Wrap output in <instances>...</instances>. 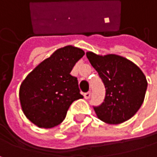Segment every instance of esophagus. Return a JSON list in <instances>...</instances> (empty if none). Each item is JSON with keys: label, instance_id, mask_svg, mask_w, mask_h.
Masks as SVG:
<instances>
[{"label": "esophagus", "instance_id": "34e87169", "mask_svg": "<svg viewBox=\"0 0 157 157\" xmlns=\"http://www.w3.org/2000/svg\"><path fill=\"white\" fill-rule=\"evenodd\" d=\"M90 91L84 93V98H85V99H90Z\"/></svg>", "mask_w": 157, "mask_h": 157}]
</instances>
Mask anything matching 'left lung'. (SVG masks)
Segmentation results:
<instances>
[{"label": "left lung", "mask_w": 157, "mask_h": 157, "mask_svg": "<svg viewBox=\"0 0 157 157\" xmlns=\"http://www.w3.org/2000/svg\"><path fill=\"white\" fill-rule=\"evenodd\" d=\"M86 55L106 90L105 102L93 108L97 117L111 125L131 118L144 101L147 80L144 72L133 62L117 54L100 55L87 52Z\"/></svg>", "instance_id": "8db88e82"}]
</instances>
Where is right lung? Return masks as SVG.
<instances>
[{"instance_id":"obj_1","label":"right lung","mask_w":157,"mask_h":157,"mask_svg":"<svg viewBox=\"0 0 157 157\" xmlns=\"http://www.w3.org/2000/svg\"><path fill=\"white\" fill-rule=\"evenodd\" d=\"M85 54L67 45L54 51L22 81L19 100L24 115L34 125L52 128L63 122L70 105L83 98L78 78L70 72Z\"/></svg>"}]
</instances>
